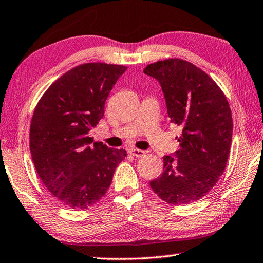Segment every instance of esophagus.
<instances>
[{
  "mask_svg": "<svg viewBox=\"0 0 263 263\" xmlns=\"http://www.w3.org/2000/svg\"><path fill=\"white\" fill-rule=\"evenodd\" d=\"M129 154L134 156V157H142V156L145 155V151L140 150V149H136V148H133V149L129 150Z\"/></svg>",
  "mask_w": 263,
  "mask_h": 263,
  "instance_id": "esophagus-1",
  "label": "esophagus"
}]
</instances>
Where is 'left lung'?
<instances>
[{"mask_svg": "<svg viewBox=\"0 0 263 263\" xmlns=\"http://www.w3.org/2000/svg\"><path fill=\"white\" fill-rule=\"evenodd\" d=\"M143 71L159 82L171 122L182 128L180 148L164 156L162 176L150 181V187L170 204L192 203L217 183L227 167L231 108L213 78L185 60L157 61Z\"/></svg>", "mask_w": 263, "mask_h": 263, "instance_id": "obj_1", "label": "left lung"}]
</instances>
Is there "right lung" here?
Returning <instances> with one entry per match:
<instances>
[{
    "label": "right lung",
    "mask_w": 263,
    "mask_h": 263,
    "mask_svg": "<svg viewBox=\"0 0 263 263\" xmlns=\"http://www.w3.org/2000/svg\"><path fill=\"white\" fill-rule=\"evenodd\" d=\"M120 64L84 63L58 78L36 104L30 128L32 160L60 203L84 210L103 197L126 150L93 142L89 132L105 113Z\"/></svg>",
    "instance_id": "right-lung-1"
}]
</instances>
